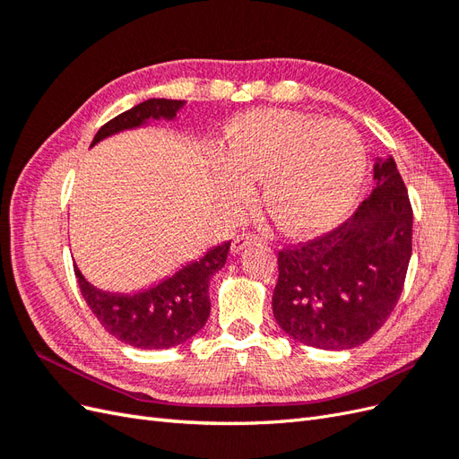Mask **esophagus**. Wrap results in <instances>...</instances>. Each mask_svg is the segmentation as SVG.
I'll return each mask as SVG.
<instances>
[{
	"label": "esophagus",
	"mask_w": 459,
	"mask_h": 459,
	"mask_svg": "<svg viewBox=\"0 0 459 459\" xmlns=\"http://www.w3.org/2000/svg\"><path fill=\"white\" fill-rule=\"evenodd\" d=\"M260 241H262V238L256 233H241V235H238V238H233L231 253H239L245 247L253 245V243H260Z\"/></svg>",
	"instance_id": "34e87169"
}]
</instances>
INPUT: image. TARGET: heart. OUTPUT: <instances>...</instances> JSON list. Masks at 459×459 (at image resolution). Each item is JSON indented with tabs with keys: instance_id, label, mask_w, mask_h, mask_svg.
<instances>
[{
	"instance_id": "obj_1",
	"label": "heart",
	"mask_w": 459,
	"mask_h": 459,
	"mask_svg": "<svg viewBox=\"0 0 459 459\" xmlns=\"http://www.w3.org/2000/svg\"><path fill=\"white\" fill-rule=\"evenodd\" d=\"M224 191L231 201L264 178V203L290 235L325 231L349 212L366 170V151L346 122L297 113L256 110L231 128Z\"/></svg>"
}]
</instances>
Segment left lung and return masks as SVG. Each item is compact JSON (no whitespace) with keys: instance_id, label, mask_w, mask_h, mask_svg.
<instances>
[{"instance_id":"1","label":"left lung","mask_w":459,"mask_h":459,"mask_svg":"<svg viewBox=\"0 0 459 459\" xmlns=\"http://www.w3.org/2000/svg\"><path fill=\"white\" fill-rule=\"evenodd\" d=\"M375 189L341 226L277 253L272 307L289 337L354 349L394 310L411 256L413 211L393 157L373 166Z\"/></svg>"}]
</instances>
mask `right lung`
<instances>
[{
	"instance_id": "1",
	"label": "right lung",
	"mask_w": 459,
	"mask_h": 459,
	"mask_svg": "<svg viewBox=\"0 0 459 459\" xmlns=\"http://www.w3.org/2000/svg\"><path fill=\"white\" fill-rule=\"evenodd\" d=\"M182 107L184 101L147 100L108 120L95 134L91 145L117 132L142 126L149 118H174ZM230 245L228 241L211 248L201 260L187 264L169 280L135 295L105 293L90 285L76 266L74 273L82 297L110 335L135 349H172L204 327L211 314L208 283L224 268Z\"/></svg>"
}]
</instances>
